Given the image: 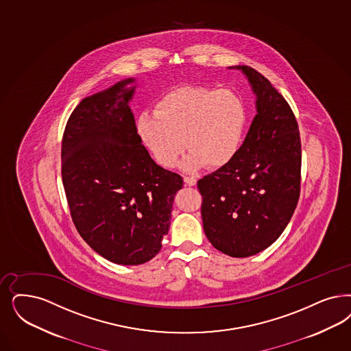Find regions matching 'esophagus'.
I'll return each instance as SVG.
<instances>
[{
	"instance_id": "34e87169",
	"label": "esophagus",
	"mask_w": 351,
	"mask_h": 351,
	"mask_svg": "<svg viewBox=\"0 0 351 351\" xmlns=\"http://www.w3.org/2000/svg\"><path fill=\"white\" fill-rule=\"evenodd\" d=\"M184 182L186 185H189V186H194L197 184V180H195V178H193V176H184Z\"/></svg>"
}]
</instances>
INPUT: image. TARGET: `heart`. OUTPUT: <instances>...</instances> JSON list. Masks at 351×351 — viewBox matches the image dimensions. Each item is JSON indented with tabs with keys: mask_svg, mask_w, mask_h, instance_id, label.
<instances>
[{
	"mask_svg": "<svg viewBox=\"0 0 351 351\" xmlns=\"http://www.w3.org/2000/svg\"><path fill=\"white\" fill-rule=\"evenodd\" d=\"M247 124L241 97L230 89L182 86L158 102L156 114L144 112L137 131L159 166L172 167L185 146L182 167L221 169L237 156Z\"/></svg>",
	"mask_w": 351,
	"mask_h": 351,
	"instance_id": "b5f03b06",
	"label": "heart"
}]
</instances>
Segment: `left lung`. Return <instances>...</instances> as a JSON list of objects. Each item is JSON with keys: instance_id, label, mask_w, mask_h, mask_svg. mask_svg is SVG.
<instances>
[{"instance_id": "left-lung-1", "label": "left lung", "mask_w": 351, "mask_h": 351, "mask_svg": "<svg viewBox=\"0 0 351 351\" xmlns=\"http://www.w3.org/2000/svg\"><path fill=\"white\" fill-rule=\"evenodd\" d=\"M241 70L256 96V115L237 156L197 182L206 237L215 249L245 258L278 240L301 191V137L285 98L262 73Z\"/></svg>"}]
</instances>
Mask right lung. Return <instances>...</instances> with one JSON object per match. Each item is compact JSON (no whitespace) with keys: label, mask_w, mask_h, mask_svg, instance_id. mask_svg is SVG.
<instances>
[{"label":"right lung","mask_w":351,"mask_h":351,"mask_svg":"<svg viewBox=\"0 0 351 351\" xmlns=\"http://www.w3.org/2000/svg\"><path fill=\"white\" fill-rule=\"evenodd\" d=\"M133 79L84 98L62 138V182L73 224L96 253L137 266L159 253L179 173L152 159L128 102Z\"/></svg>","instance_id":"right-lung-1"}]
</instances>
